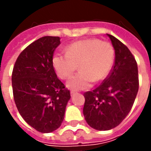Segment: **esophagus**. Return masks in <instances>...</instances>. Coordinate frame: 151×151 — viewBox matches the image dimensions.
Instances as JSON below:
<instances>
[{
    "label": "esophagus",
    "instance_id": "esophagus-1",
    "mask_svg": "<svg viewBox=\"0 0 151 151\" xmlns=\"http://www.w3.org/2000/svg\"><path fill=\"white\" fill-rule=\"evenodd\" d=\"M75 94H76V92H74V91L70 92V95H71V97H72V96H73V95H75Z\"/></svg>",
    "mask_w": 151,
    "mask_h": 151
}]
</instances>
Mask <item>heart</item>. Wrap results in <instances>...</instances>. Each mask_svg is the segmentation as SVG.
<instances>
[{
	"label": "heart",
	"instance_id": "heart-1",
	"mask_svg": "<svg viewBox=\"0 0 151 151\" xmlns=\"http://www.w3.org/2000/svg\"><path fill=\"white\" fill-rule=\"evenodd\" d=\"M114 60L115 51L111 43L99 39H86L70 43L65 53H56L52 62L56 74L62 79L72 76L78 65L80 72L66 82V86L79 91L107 78Z\"/></svg>",
	"mask_w": 151,
	"mask_h": 151
}]
</instances>
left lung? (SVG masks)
<instances>
[{
	"instance_id": "left-lung-1",
	"label": "left lung",
	"mask_w": 151,
	"mask_h": 151,
	"mask_svg": "<svg viewBox=\"0 0 151 151\" xmlns=\"http://www.w3.org/2000/svg\"><path fill=\"white\" fill-rule=\"evenodd\" d=\"M115 63L110 74L101 85L84 94L83 115L90 126L99 131L119 125L133 107L138 91L136 60L124 43L111 35Z\"/></svg>"
}]
</instances>
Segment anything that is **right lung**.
I'll use <instances>...</instances> for the list:
<instances>
[{"instance_id": "1", "label": "right lung", "mask_w": 151, "mask_h": 151, "mask_svg": "<svg viewBox=\"0 0 151 151\" xmlns=\"http://www.w3.org/2000/svg\"><path fill=\"white\" fill-rule=\"evenodd\" d=\"M60 37L35 40L18 56L12 73L15 104L27 123L41 133H52L63 122L70 92L57 78L53 52Z\"/></svg>"}]
</instances>
